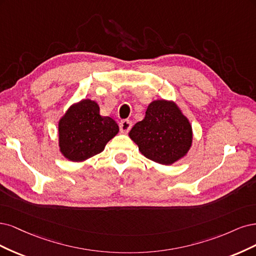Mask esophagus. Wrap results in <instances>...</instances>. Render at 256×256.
I'll return each instance as SVG.
<instances>
[{"instance_id":"obj_1","label":"esophagus","mask_w":256,"mask_h":256,"mask_svg":"<svg viewBox=\"0 0 256 256\" xmlns=\"http://www.w3.org/2000/svg\"><path fill=\"white\" fill-rule=\"evenodd\" d=\"M119 128L122 133H128V132L132 128V122L130 120H122L119 123Z\"/></svg>"}]
</instances>
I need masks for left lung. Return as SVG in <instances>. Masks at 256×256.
I'll use <instances>...</instances> for the list:
<instances>
[{"label":"left lung","instance_id":"left-lung-1","mask_svg":"<svg viewBox=\"0 0 256 256\" xmlns=\"http://www.w3.org/2000/svg\"><path fill=\"white\" fill-rule=\"evenodd\" d=\"M144 156L169 166L182 160L192 144L190 122L174 101L155 100L146 107L144 118L128 133Z\"/></svg>","mask_w":256,"mask_h":256}]
</instances>
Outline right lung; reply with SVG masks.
Returning a JSON list of instances; mask_svg holds the SVG:
<instances>
[{
  "label": "right lung",
  "instance_id": "obj_1",
  "mask_svg": "<svg viewBox=\"0 0 256 256\" xmlns=\"http://www.w3.org/2000/svg\"><path fill=\"white\" fill-rule=\"evenodd\" d=\"M118 132L116 121L101 116L96 101L84 98L72 104L58 121L60 152L70 162H85L101 153Z\"/></svg>",
  "mask_w": 256,
  "mask_h": 256
}]
</instances>
